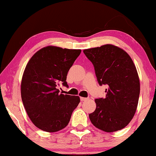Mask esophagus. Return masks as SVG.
<instances>
[{"instance_id": "obj_1", "label": "esophagus", "mask_w": 156, "mask_h": 156, "mask_svg": "<svg viewBox=\"0 0 156 156\" xmlns=\"http://www.w3.org/2000/svg\"><path fill=\"white\" fill-rule=\"evenodd\" d=\"M88 99L89 98H83V97H80V101H87Z\"/></svg>"}]
</instances>
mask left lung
Wrapping results in <instances>:
<instances>
[{
    "instance_id": "left-lung-1",
    "label": "left lung",
    "mask_w": 156,
    "mask_h": 156,
    "mask_svg": "<svg viewBox=\"0 0 156 156\" xmlns=\"http://www.w3.org/2000/svg\"><path fill=\"white\" fill-rule=\"evenodd\" d=\"M93 64L98 83L108 86L105 98L96 99L91 122L105 132L119 130L133 119L139 102L140 83L133 60L124 50L113 44L83 51Z\"/></svg>"
}]
</instances>
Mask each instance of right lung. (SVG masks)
<instances>
[{
  "mask_svg": "<svg viewBox=\"0 0 156 156\" xmlns=\"http://www.w3.org/2000/svg\"><path fill=\"white\" fill-rule=\"evenodd\" d=\"M80 50L47 46L27 64L21 81V98L36 127L46 132L63 129L80 103L78 96L60 94L57 86L68 87L67 73Z\"/></svg>",
  "mask_w": 156,
  "mask_h": 156,
  "instance_id": "obj_1",
  "label": "right lung"
}]
</instances>
